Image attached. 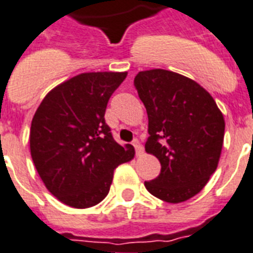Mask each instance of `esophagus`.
Masks as SVG:
<instances>
[{
    "instance_id": "34e87169",
    "label": "esophagus",
    "mask_w": 253,
    "mask_h": 253,
    "mask_svg": "<svg viewBox=\"0 0 253 253\" xmlns=\"http://www.w3.org/2000/svg\"><path fill=\"white\" fill-rule=\"evenodd\" d=\"M133 146H134V149H136V154L137 155H141L143 153V149H142V146H141V143H139V141L138 139H134V141H133Z\"/></svg>"
}]
</instances>
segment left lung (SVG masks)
<instances>
[{"label":"left lung","mask_w":253,"mask_h":253,"mask_svg":"<svg viewBox=\"0 0 253 253\" xmlns=\"http://www.w3.org/2000/svg\"><path fill=\"white\" fill-rule=\"evenodd\" d=\"M134 86L149 117L145 150L161 162V173L145 181L166 203L187 201L217 169L225 119L213 96L191 78L163 69L139 72Z\"/></svg>","instance_id":"left-lung-1"}]
</instances>
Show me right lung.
Instances as JSON below:
<instances>
[{
	"instance_id": "add662e5",
	"label": "right lung",
	"mask_w": 253,
	"mask_h": 253,
	"mask_svg": "<svg viewBox=\"0 0 253 253\" xmlns=\"http://www.w3.org/2000/svg\"><path fill=\"white\" fill-rule=\"evenodd\" d=\"M126 72L82 73L50 90L31 123L30 149L46 189L62 204L91 208L110 192L117 166L132 161L106 124L107 103Z\"/></svg>"
}]
</instances>
